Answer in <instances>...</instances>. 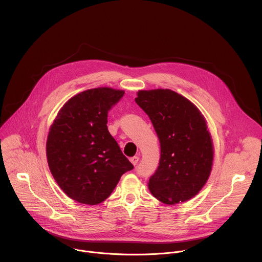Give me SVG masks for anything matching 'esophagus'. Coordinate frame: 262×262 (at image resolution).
Segmentation results:
<instances>
[{
    "instance_id": "obj_1",
    "label": "esophagus",
    "mask_w": 262,
    "mask_h": 262,
    "mask_svg": "<svg viewBox=\"0 0 262 262\" xmlns=\"http://www.w3.org/2000/svg\"><path fill=\"white\" fill-rule=\"evenodd\" d=\"M129 161L132 162V164L134 165V166H136L137 164H138V162H139V157H137V156H135V157H133V158H130L129 159Z\"/></svg>"
}]
</instances>
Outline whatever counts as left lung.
<instances>
[{
    "label": "left lung",
    "instance_id": "8db88e82",
    "mask_svg": "<svg viewBox=\"0 0 262 262\" xmlns=\"http://www.w3.org/2000/svg\"><path fill=\"white\" fill-rule=\"evenodd\" d=\"M136 102L150 118L161 144L160 164L149 178L151 194L165 204L195 197L206 183L213 147L198 107L169 89L141 90Z\"/></svg>",
    "mask_w": 262,
    "mask_h": 262
}]
</instances>
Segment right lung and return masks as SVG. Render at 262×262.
Masks as SVG:
<instances>
[{"mask_svg": "<svg viewBox=\"0 0 262 262\" xmlns=\"http://www.w3.org/2000/svg\"><path fill=\"white\" fill-rule=\"evenodd\" d=\"M124 91L89 89L71 97L59 111L47 141L50 170L72 200L96 205L134 169L107 130V113Z\"/></svg>", "mask_w": 262, "mask_h": 262, "instance_id": "obj_1", "label": "right lung"}]
</instances>
